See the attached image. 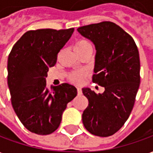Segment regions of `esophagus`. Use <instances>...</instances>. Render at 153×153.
<instances>
[{
    "instance_id": "obj_1",
    "label": "esophagus",
    "mask_w": 153,
    "mask_h": 153,
    "mask_svg": "<svg viewBox=\"0 0 153 153\" xmlns=\"http://www.w3.org/2000/svg\"><path fill=\"white\" fill-rule=\"evenodd\" d=\"M77 92H78V94L79 95H81L82 94V90L79 87H77Z\"/></svg>"
}]
</instances>
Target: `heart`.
<instances>
[{
  "instance_id": "obj_1",
  "label": "heart",
  "mask_w": 153,
  "mask_h": 153,
  "mask_svg": "<svg viewBox=\"0 0 153 153\" xmlns=\"http://www.w3.org/2000/svg\"><path fill=\"white\" fill-rule=\"evenodd\" d=\"M88 47H91V44L86 40H79L74 45V50L79 51L83 50ZM88 71L84 70H79L73 71L69 74V80L74 83H82L88 76Z\"/></svg>"
}]
</instances>
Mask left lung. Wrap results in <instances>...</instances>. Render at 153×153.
Returning a JSON list of instances; mask_svg holds the SVG:
<instances>
[{
    "label": "left lung",
    "mask_w": 153,
    "mask_h": 153,
    "mask_svg": "<svg viewBox=\"0 0 153 153\" xmlns=\"http://www.w3.org/2000/svg\"><path fill=\"white\" fill-rule=\"evenodd\" d=\"M95 45L93 83L103 93L83 88L88 100L82 120L92 134L108 137L124 125L131 113L140 84L138 47L131 36L115 23L104 21L77 29Z\"/></svg>",
    "instance_id": "obj_1"
}]
</instances>
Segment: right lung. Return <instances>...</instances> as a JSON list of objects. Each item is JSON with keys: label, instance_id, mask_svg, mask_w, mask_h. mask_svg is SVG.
<instances>
[{"label": "right lung", "instance_id": "obj_1", "mask_svg": "<svg viewBox=\"0 0 153 153\" xmlns=\"http://www.w3.org/2000/svg\"><path fill=\"white\" fill-rule=\"evenodd\" d=\"M74 28L30 30L14 45L8 57V87L15 114L25 128L37 134L56 130L68 102L76 97L69 83L47 87L50 67Z\"/></svg>", "mask_w": 153, "mask_h": 153}]
</instances>
